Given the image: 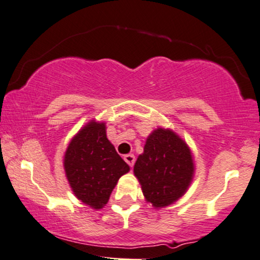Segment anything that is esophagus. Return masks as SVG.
Wrapping results in <instances>:
<instances>
[{
  "instance_id": "1",
  "label": "esophagus",
  "mask_w": 260,
  "mask_h": 260,
  "mask_svg": "<svg viewBox=\"0 0 260 260\" xmlns=\"http://www.w3.org/2000/svg\"><path fill=\"white\" fill-rule=\"evenodd\" d=\"M123 158L128 163V166H129V167H133L134 163H136V156H134V154H131V153L129 154H126V156H124Z\"/></svg>"
}]
</instances>
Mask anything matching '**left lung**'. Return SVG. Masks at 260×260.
<instances>
[{
  "label": "left lung",
  "instance_id": "8db88e82",
  "mask_svg": "<svg viewBox=\"0 0 260 260\" xmlns=\"http://www.w3.org/2000/svg\"><path fill=\"white\" fill-rule=\"evenodd\" d=\"M192 154L173 131L158 128L147 138L144 153L134 164L147 202L154 208L170 205L188 188L193 177Z\"/></svg>",
  "mask_w": 260,
  "mask_h": 260
}]
</instances>
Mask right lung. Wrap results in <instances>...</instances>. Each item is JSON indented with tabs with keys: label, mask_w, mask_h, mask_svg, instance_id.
<instances>
[{
	"label": "right lung",
	"mask_w": 260,
	"mask_h": 260,
	"mask_svg": "<svg viewBox=\"0 0 260 260\" xmlns=\"http://www.w3.org/2000/svg\"><path fill=\"white\" fill-rule=\"evenodd\" d=\"M64 170L77 198L101 209L129 167L108 140L106 124L92 121L71 141L64 154Z\"/></svg>",
	"instance_id": "add662e5"
}]
</instances>
